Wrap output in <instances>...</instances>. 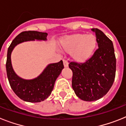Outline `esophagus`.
<instances>
[{
  "label": "esophagus",
  "instance_id": "1",
  "mask_svg": "<svg viewBox=\"0 0 126 126\" xmlns=\"http://www.w3.org/2000/svg\"><path fill=\"white\" fill-rule=\"evenodd\" d=\"M63 65L65 67H69V63L66 60H63Z\"/></svg>",
  "mask_w": 126,
  "mask_h": 126
}]
</instances>
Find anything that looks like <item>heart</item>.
<instances>
[{
  "label": "heart",
  "mask_w": 126,
  "mask_h": 126,
  "mask_svg": "<svg viewBox=\"0 0 126 126\" xmlns=\"http://www.w3.org/2000/svg\"><path fill=\"white\" fill-rule=\"evenodd\" d=\"M97 40L94 34H77L66 36L61 42L63 51L70 53L71 58L77 63H84L94 55Z\"/></svg>",
  "instance_id": "1"
}]
</instances>
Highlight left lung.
I'll return each instance as SVG.
<instances>
[{"mask_svg": "<svg viewBox=\"0 0 126 126\" xmlns=\"http://www.w3.org/2000/svg\"><path fill=\"white\" fill-rule=\"evenodd\" d=\"M95 33L98 48L92 57L82 63L71 62L72 87L75 94L85 101H94L107 94L113 84L116 74V57L113 43L101 31Z\"/></svg>", "mask_w": 126, "mask_h": 126, "instance_id": "1", "label": "left lung"}]
</instances>
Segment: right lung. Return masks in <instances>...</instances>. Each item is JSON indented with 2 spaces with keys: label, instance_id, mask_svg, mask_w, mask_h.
Segmentation results:
<instances>
[{
  "label": "right lung",
  "instance_id": "right-lung-1",
  "mask_svg": "<svg viewBox=\"0 0 126 126\" xmlns=\"http://www.w3.org/2000/svg\"><path fill=\"white\" fill-rule=\"evenodd\" d=\"M47 36L46 32L34 31H24L13 40L8 49L6 68L9 83L15 94L25 101L38 103L44 101L50 95L55 80L64 68L63 61L47 65L39 76L33 79L26 80L15 73L11 61V54L19 44L35 40L46 41Z\"/></svg>",
  "mask_w": 126,
  "mask_h": 126
}]
</instances>
